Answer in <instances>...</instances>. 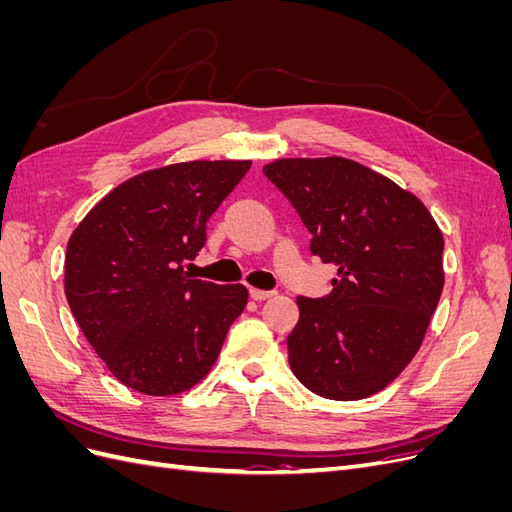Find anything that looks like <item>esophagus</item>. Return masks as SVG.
<instances>
[{
	"label": "esophagus",
	"mask_w": 512,
	"mask_h": 512,
	"mask_svg": "<svg viewBox=\"0 0 512 512\" xmlns=\"http://www.w3.org/2000/svg\"><path fill=\"white\" fill-rule=\"evenodd\" d=\"M273 290H260V288H250V297L254 299V301H265V299H269V297H273Z\"/></svg>",
	"instance_id": "34e87169"
}]
</instances>
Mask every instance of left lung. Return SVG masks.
I'll return each mask as SVG.
<instances>
[{
  "label": "left lung",
  "mask_w": 512,
  "mask_h": 512,
  "mask_svg": "<svg viewBox=\"0 0 512 512\" xmlns=\"http://www.w3.org/2000/svg\"><path fill=\"white\" fill-rule=\"evenodd\" d=\"M262 173L297 209L309 250L337 267L327 297H299L290 367L337 401L389 386L423 344L444 288V239L408 190L348 158H284Z\"/></svg>",
  "instance_id": "left-lung-1"
}]
</instances>
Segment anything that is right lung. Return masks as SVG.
<instances>
[{
	"instance_id": "1",
	"label": "right lung",
	"mask_w": 512,
	"mask_h": 512,
	"mask_svg": "<svg viewBox=\"0 0 512 512\" xmlns=\"http://www.w3.org/2000/svg\"><path fill=\"white\" fill-rule=\"evenodd\" d=\"M250 160H194L147 170L108 192L74 228L66 299L108 371L145 395H177L203 380L243 284L218 286L183 271L207 241V220Z\"/></svg>"
}]
</instances>
